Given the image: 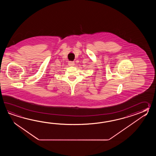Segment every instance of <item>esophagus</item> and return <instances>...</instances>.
Segmentation results:
<instances>
[{"instance_id":"34e87169","label":"esophagus","mask_w":156,"mask_h":156,"mask_svg":"<svg viewBox=\"0 0 156 156\" xmlns=\"http://www.w3.org/2000/svg\"><path fill=\"white\" fill-rule=\"evenodd\" d=\"M69 65L70 66H74V65H75V63H74V62L70 61V62H69Z\"/></svg>"}]
</instances>
